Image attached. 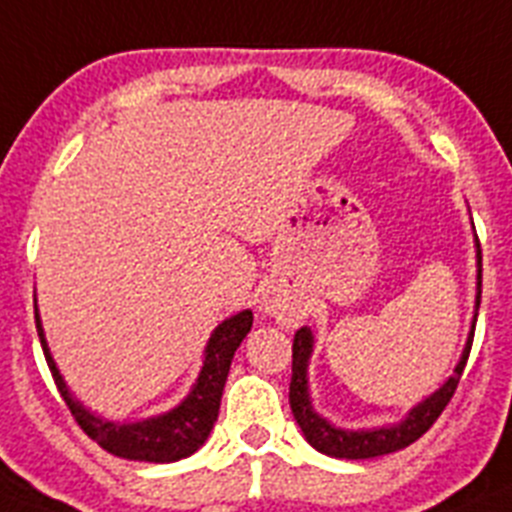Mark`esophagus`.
Returning <instances> with one entry per match:
<instances>
[{"instance_id": "1", "label": "esophagus", "mask_w": 512, "mask_h": 512, "mask_svg": "<svg viewBox=\"0 0 512 512\" xmlns=\"http://www.w3.org/2000/svg\"><path fill=\"white\" fill-rule=\"evenodd\" d=\"M262 309L268 314H275L278 319H291L293 317V306L288 301H283L278 293H265L262 296Z\"/></svg>"}]
</instances>
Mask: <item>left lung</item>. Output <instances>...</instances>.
<instances>
[{
    "mask_svg": "<svg viewBox=\"0 0 512 512\" xmlns=\"http://www.w3.org/2000/svg\"><path fill=\"white\" fill-rule=\"evenodd\" d=\"M477 309L479 299H482V250H479L477 239ZM477 322V314H474ZM471 340H474V324H471L469 340L461 353L459 363L453 368V376H448L446 384L438 391H433L428 399H422L417 407L407 412L402 422L397 425H384V428L371 430H345L335 428L330 420H324L319 412H314L309 397V379H306V368H309L311 350H314V335L309 327H301L293 335V366H291V389H288V402H291V412L299 422L301 433L306 435V441L317 448L319 453L335 456V459H376L384 453H394L399 448H407L415 443L420 435L428 433L433 428V422L441 417L446 410V404L451 402L453 391L459 386L461 373H464L466 361H469Z\"/></svg>",
    "mask_w": 512,
    "mask_h": 512,
    "instance_id": "left-lung-1",
    "label": "left lung"
}]
</instances>
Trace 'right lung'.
Segmentation results:
<instances>
[{
	"label": "right lung",
	"instance_id": "obj_1",
	"mask_svg": "<svg viewBox=\"0 0 512 512\" xmlns=\"http://www.w3.org/2000/svg\"><path fill=\"white\" fill-rule=\"evenodd\" d=\"M35 327H38V337H41L43 355H46V363L53 373V381L59 386L61 397H64L74 420L79 422V428L113 456L131 461H151V464H170V461L185 459L206 443L213 422L219 417L221 394H224L231 358L247 337V332L252 330V311H239L213 330L198 381L175 410L141 422H123V425L97 417L79 399H74L69 386L64 384V376L53 363L38 309H35Z\"/></svg>",
	"mask_w": 512,
	"mask_h": 512
}]
</instances>
